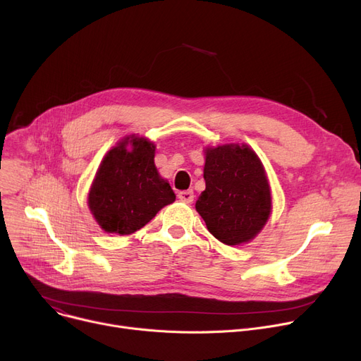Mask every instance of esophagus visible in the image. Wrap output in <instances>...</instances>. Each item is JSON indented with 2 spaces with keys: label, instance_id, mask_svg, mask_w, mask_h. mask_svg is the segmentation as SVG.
I'll use <instances>...</instances> for the list:
<instances>
[{
  "label": "esophagus",
  "instance_id": "obj_1",
  "mask_svg": "<svg viewBox=\"0 0 361 361\" xmlns=\"http://www.w3.org/2000/svg\"><path fill=\"white\" fill-rule=\"evenodd\" d=\"M178 199L184 203H191L195 200V193L191 190H184V191H180L178 193Z\"/></svg>",
  "mask_w": 361,
  "mask_h": 361
}]
</instances>
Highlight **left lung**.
I'll return each instance as SVG.
<instances>
[{
    "label": "left lung",
    "mask_w": 361,
    "mask_h": 361,
    "mask_svg": "<svg viewBox=\"0 0 361 361\" xmlns=\"http://www.w3.org/2000/svg\"><path fill=\"white\" fill-rule=\"evenodd\" d=\"M204 181L196 210L209 232L226 245L248 243L271 212L270 185L259 158L247 145L207 148Z\"/></svg>",
    "instance_id": "left-lung-1"
}]
</instances>
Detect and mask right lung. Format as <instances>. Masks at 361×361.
Instances as JSON below:
<instances>
[{
  "label": "right lung",
  "instance_id": "right-lung-1",
  "mask_svg": "<svg viewBox=\"0 0 361 361\" xmlns=\"http://www.w3.org/2000/svg\"><path fill=\"white\" fill-rule=\"evenodd\" d=\"M128 139L107 152L88 196L95 221L106 232L120 235L143 228L176 200L171 185L157 171L154 143L142 137Z\"/></svg>",
  "mask_w": 361,
  "mask_h": 361
}]
</instances>
